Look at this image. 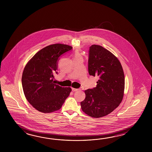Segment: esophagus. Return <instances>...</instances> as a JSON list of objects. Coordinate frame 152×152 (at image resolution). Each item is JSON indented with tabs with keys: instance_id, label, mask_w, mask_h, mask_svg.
<instances>
[{
	"instance_id": "obj_1",
	"label": "esophagus",
	"mask_w": 152,
	"mask_h": 152,
	"mask_svg": "<svg viewBox=\"0 0 152 152\" xmlns=\"http://www.w3.org/2000/svg\"><path fill=\"white\" fill-rule=\"evenodd\" d=\"M72 91L73 92H75V91H77L80 90V89H78V88H72Z\"/></svg>"
}]
</instances>
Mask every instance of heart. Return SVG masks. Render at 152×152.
<instances>
[{
	"instance_id": "1",
	"label": "heart",
	"mask_w": 152,
	"mask_h": 152,
	"mask_svg": "<svg viewBox=\"0 0 152 152\" xmlns=\"http://www.w3.org/2000/svg\"><path fill=\"white\" fill-rule=\"evenodd\" d=\"M79 57H80V55L79 54V53H76L75 55V58H79Z\"/></svg>"
}]
</instances>
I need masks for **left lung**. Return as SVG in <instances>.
Wrapping results in <instances>:
<instances>
[{
    "mask_svg": "<svg viewBox=\"0 0 152 152\" xmlns=\"http://www.w3.org/2000/svg\"><path fill=\"white\" fill-rule=\"evenodd\" d=\"M89 75L98 76L96 87L85 91L81 109L94 118L107 116L119 106L123 99L124 75L120 61L103 47H90L88 61Z\"/></svg>",
    "mask_w": 152,
    "mask_h": 152,
    "instance_id": "1",
    "label": "left lung"
}]
</instances>
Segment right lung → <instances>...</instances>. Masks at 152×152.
I'll return each mask as SVG.
<instances>
[{"label":"right lung","instance_id":"add662e5","mask_svg":"<svg viewBox=\"0 0 152 152\" xmlns=\"http://www.w3.org/2000/svg\"><path fill=\"white\" fill-rule=\"evenodd\" d=\"M70 45L60 43L48 45L37 52L24 69L22 84L26 99L39 112L59 110L71 92V87L55 83L59 57L71 50Z\"/></svg>","mask_w":152,"mask_h":152}]
</instances>
